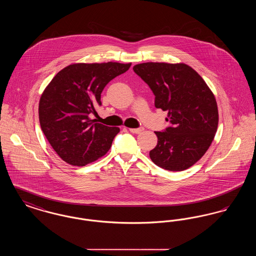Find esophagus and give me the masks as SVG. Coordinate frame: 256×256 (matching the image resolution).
<instances>
[{"instance_id": "esophagus-1", "label": "esophagus", "mask_w": 256, "mask_h": 256, "mask_svg": "<svg viewBox=\"0 0 256 256\" xmlns=\"http://www.w3.org/2000/svg\"><path fill=\"white\" fill-rule=\"evenodd\" d=\"M144 130V128H130V132L132 134H141Z\"/></svg>"}]
</instances>
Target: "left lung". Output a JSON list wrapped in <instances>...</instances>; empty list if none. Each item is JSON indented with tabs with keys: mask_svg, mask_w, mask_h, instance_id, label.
Instances as JSON below:
<instances>
[{
	"mask_svg": "<svg viewBox=\"0 0 256 256\" xmlns=\"http://www.w3.org/2000/svg\"><path fill=\"white\" fill-rule=\"evenodd\" d=\"M154 92L156 108L168 111L170 126L156 132L152 161L168 170H183L204 156L218 128L217 102L204 78L184 63L146 62L134 67Z\"/></svg>",
	"mask_w": 256,
	"mask_h": 256,
	"instance_id": "left-lung-1",
	"label": "left lung"
}]
</instances>
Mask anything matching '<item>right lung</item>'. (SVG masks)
Wrapping results in <instances>:
<instances>
[{"mask_svg": "<svg viewBox=\"0 0 256 256\" xmlns=\"http://www.w3.org/2000/svg\"><path fill=\"white\" fill-rule=\"evenodd\" d=\"M132 63H74L56 74L39 100V122L50 146L68 164L84 166L104 156L119 134L89 118L100 106V94Z\"/></svg>", "mask_w": 256, "mask_h": 256, "instance_id": "obj_1", "label": "right lung"}]
</instances>
